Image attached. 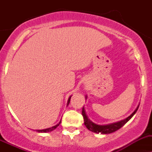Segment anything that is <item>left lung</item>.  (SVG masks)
Here are the masks:
<instances>
[{"label":"left lung","mask_w":152,"mask_h":152,"mask_svg":"<svg viewBox=\"0 0 152 152\" xmlns=\"http://www.w3.org/2000/svg\"><path fill=\"white\" fill-rule=\"evenodd\" d=\"M87 99V96H85V99ZM140 104H138L137 107H136V109L134 110V111L129 116H128L127 118H126L124 120H121L119 121L114 122V123L108 124H104V125H101V124H97L93 123L92 121H90L89 119L88 116L86 114V112L85 110V107H83L82 108V115L84 118V121H85V125L87 128V129H89L90 131L93 132L95 133H101V134H110V133H113L114 132L117 131L118 129L121 128L122 126L125 124H126L133 117L134 114L136 113L137 110H138V107Z\"/></svg>","instance_id":"8db88e82"}]
</instances>
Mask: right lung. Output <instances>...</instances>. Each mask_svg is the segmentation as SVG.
<instances>
[{"instance_id":"add662e5","label":"right lung","mask_w":152,"mask_h":152,"mask_svg":"<svg viewBox=\"0 0 152 152\" xmlns=\"http://www.w3.org/2000/svg\"><path fill=\"white\" fill-rule=\"evenodd\" d=\"M72 96H70V97L68 98V100H67V106H68L69 103H70V98H71ZM61 121H62V119L60 120V121L59 122V124H57L56 125L53 126L52 127H50V128H47V129H37L36 131L37 132H41V133H47V132H52L53 130H54L56 128V127L58 126L59 125V124H61Z\"/></svg>"}]
</instances>
